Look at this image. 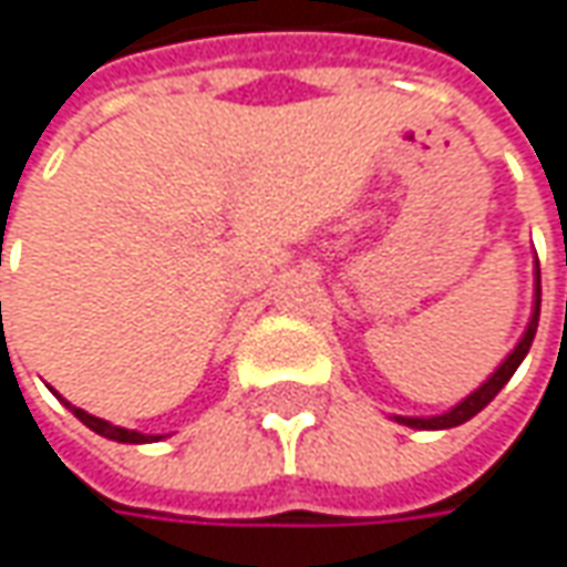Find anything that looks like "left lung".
<instances>
[{"label": "left lung", "mask_w": 567, "mask_h": 567, "mask_svg": "<svg viewBox=\"0 0 567 567\" xmlns=\"http://www.w3.org/2000/svg\"><path fill=\"white\" fill-rule=\"evenodd\" d=\"M536 324H539V261H534V312H530V321H527V328H524L520 340L514 343L512 353L495 365V372H492L489 379L483 381L476 391H470L464 401L454 403L451 410L439 413V416H391V420L401 425H410V429H454V425L473 420V416H476V413H480V410H483V406H486V403H489L492 398L508 384V379L517 372V365H520L524 357L530 353Z\"/></svg>", "instance_id": "left-lung-1"}]
</instances>
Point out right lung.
I'll use <instances>...</instances> for the list:
<instances>
[{"mask_svg":"<svg viewBox=\"0 0 567 567\" xmlns=\"http://www.w3.org/2000/svg\"><path fill=\"white\" fill-rule=\"evenodd\" d=\"M55 398H59V394H55ZM59 401L65 403V406H69V410H72L78 420L87 425L91 432H97V435L110 439V442H122V445H151V442H161V439H166V435H144V432H135V429H122V425L106 423V420L91 416L87 410H81V406H75V403H69L65 398H59Z\"/></svg>","mask_w":567,"mask_h":567,"instance_id":"obj_1","label":"right lung"}]
</instances>
